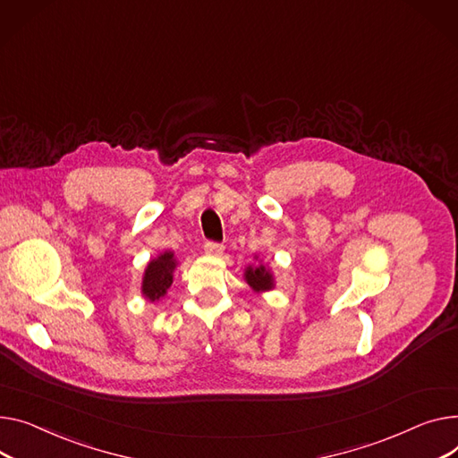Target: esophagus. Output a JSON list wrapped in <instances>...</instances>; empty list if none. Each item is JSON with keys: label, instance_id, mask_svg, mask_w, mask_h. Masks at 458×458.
Instances as JSON below:
<instances>
[{"label": "esophagus", "instance_id": "obj_1", "mask_svg": "<svg viewBox=\"0 0 458 458\" xmlns=\"http://www.w3.org/2000/svg\"><path fill=\"white\" fill-rule=\"evenodd\" d=\"M223 250H225V247L221 245V242H216V241L204 242V252L209 256H219V254H223Z\"/></svg>", "mask_w": 458, "mask_h": 458}]
</instances>
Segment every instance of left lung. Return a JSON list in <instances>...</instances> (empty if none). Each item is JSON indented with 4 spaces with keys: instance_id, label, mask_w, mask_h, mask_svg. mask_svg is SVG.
<instances>
[{
    "instance_id": "1",
    "label": "left lung",
    "mask_w": 458,
    "mask_h": 458,
    "mask_svg": "<svg viewBox=\"0 0 458 458\" xmlns=\"http://www.w3.org/2000/svg\"><path fill=\"white\" fill-rule=\"evenodd\" d=\"M245 278L249 282V285L254 289V291H267V289H272V274L263 267H249L247 268V274Z\"/></svg>"
}]
</instances>
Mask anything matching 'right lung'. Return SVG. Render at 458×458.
Masks as SVG:
<instances>
[{"label":"right lung","instance_id":"right-lung-1","mask_svg":"<svg viewBox=\"0 0 458 458\" xmlns=\"http://www.w3.org/2000/svg\"><path fill=\"white\" fill-rule=\"evenodd\" d=\"M174 267H176V261L171 252H164L157 259H152L147 265L145 276H143V285H141L143 296H147L150 301L164 296L173 284Z\"/></svg>","mask_w":458,"mask_h":458}]
</instances>
